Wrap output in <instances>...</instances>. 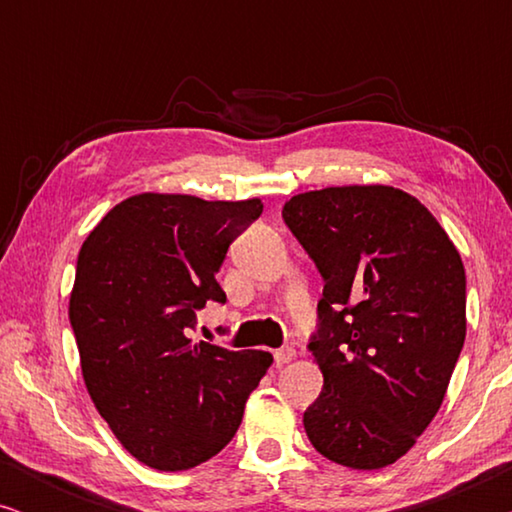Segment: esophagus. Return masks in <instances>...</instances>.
<instances>
[{
    "instance_id": "34e87169",
    "label": "esophagus",
    "mask_w": 512,
    "mask_h": 512,
    "mask_svg": "<svg viewBox=\"0 0 512 512\" xmlns=\"http://www.w3.org/2000/svg\"><path fill=\"white\" fill-rule=\"evenodd\" d=\"M293 356H296V352L291 347H282L275 352V363L277 366H286V363L293 361Z\"/></svg>"
}]
</instances>
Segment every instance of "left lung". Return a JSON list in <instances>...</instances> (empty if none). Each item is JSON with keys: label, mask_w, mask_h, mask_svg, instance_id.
<instances>
[{"label": "left lung", "mask_w": 512, "mask_h": 512, "mask_svg": "<svg viewBox=\"0 0 512 512\" xmlns=\"http://www.w3.org/2000/svg\"><path fill=\"white\" fill-rule=\"evenodd\" d=\"M282 216L324 277L310 342L324 389L305 433L335 464L377 471L443 403L466 338L464 263L436 216L394 186L298 193Z\"/></svg>", "instance_id": "obj_1"}]
</instances>
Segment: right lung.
Segmentation results:
<instances>
[{
	"mask_svg": "<svg viewBox=\"0 0 512 512\" xmlns=\"http://www.w3.org/2000/svg\"><path fill=\"white\" fill-rule=\"evenodd\" d=\"M263 202L139 193L81 244L69 296L83 382L137 461L186 471L219 454L272 354L193 342L195 310L226 303L216 282L230 242Z\"/></svg>",
	"mask_w": 512,
	"mask_h": 512,
	"instance_id": "1",
	"label": "right lung"
}]
</instances>
